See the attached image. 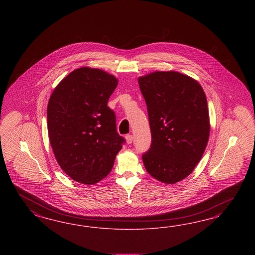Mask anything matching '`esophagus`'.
Returning <instances> with one entry per match:
<instances>
[{"mask_svg": "<svg viewBox=\"0 0 255 255\" xmlns=\"http://www.w3.org/2000/svg\"><path fill=\"white\" fill-rule=\"evenodd\" d=\"M132 135L131 134H127L126 136H125V139H126V142H127V144H131V142H132Z\"/></svg>", "mask_w": 255, "mask_h": 255, "instance_id": "esophagus-1", "label": "esophagus"}]
</instances>
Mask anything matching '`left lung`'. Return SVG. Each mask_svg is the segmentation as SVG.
<instances>
[{"label":"left lung","mask_w":255,"mask_h":255,"mask_svg":"<svg viewBox=\"0 0 255 255\" xmlns=\"http://www.w3.org/2000/svg\"><path fill=\"white\" fill-rule=\"evenodd\" d=\"M151 131L150 148L142 155L147 173L174 184L188 177L204 154L210 124L206 94L192 77L175 71L138 78Z\"/></svg>","instance_id":"obj_1"}]
</instances>
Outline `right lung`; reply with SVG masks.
I'll use <instances>...</instances> for the list:
<instances>
[{
  "instance_id": "right-lung-1",
  "label": "right lung",
  "mask_w": 255,
  "mask_h": 255,
  "mask_svg": "<svg viewBox=\"0 0 255 255\" xmlns=\"http://www.w3.org/2000/svg\"><path fill=\"white\" fill-rule=\"evenodd\" d=\"M118 86L113 75L81 67L55 88L47 105V131L59 165L75 181L93 185L106 178L125 139L108 107Z\"/></svg>"
}]
</instances>
